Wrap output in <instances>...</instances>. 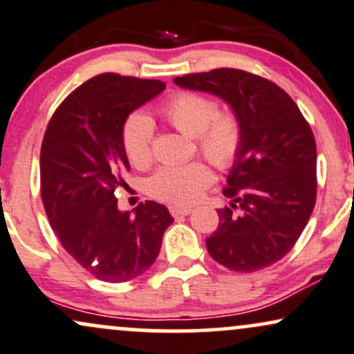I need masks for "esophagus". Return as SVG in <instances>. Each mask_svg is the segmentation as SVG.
I'll return each mask as SVG.
<instances>
[{"label":"esophagus","instance_id":"esophagus-1","mask_svg":"<svg viewBox=\"0 0 354 354\" xmlns=\"http://www.w3.org/2000/svg\"><path fill=\"white\" fill-rule=\"evenodd\" d=\"M192 207H176L172 205L170 207V214L174 215V217H178V215H189L192 214Z\"/></svg>","mask_w":354,"mask_h":354}]
</instances>
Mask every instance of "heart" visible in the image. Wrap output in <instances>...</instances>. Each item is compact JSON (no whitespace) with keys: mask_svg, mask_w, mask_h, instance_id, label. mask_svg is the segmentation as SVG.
I'll list each match as a JSON object with an SVG mask.
<instances>
[{"mask_svg":"<svg viewBox=\"0 0 354 354\" xmlns=\"http://www.w3.org/2000/svg\"><path fill=\"white\" fill-rule=\"evenodd\" d=\"M164 118L185 136L197 139L198 149L218 169H228L242 151V127L232 112H217L212 99L202 94L178 93L162 107ZM151 119L132 114L122 129V145L134 167H145L152 159ZM214 180L210 169L203 164L165 165L149 180V192L156 198L172 203H190Z\"/></svg>","mask_w":354,"mask_h":354,"instance_id":"obj_1","label":"heart"}]
</instances>
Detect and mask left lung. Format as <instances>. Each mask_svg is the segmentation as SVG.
<instances>
[{
	"instance_id": "8db88e82",
	"label": "left lung",
	"mask_w": 354,
	"mask_h": 354,
	"mask_svg": "<svg viewBox=\"0 0 354 354\" xmlns=\"http://www.w3.org/2000/svg\"><path fill=\"white\" fill-rule=\"evenodd\" d=\"M225 101L242 127L217 230L205 240L215 261L252 273L281 260L300 239L317 201V144L295 101L268 79L220 68L174 79ZM241 209L240 214L234 210Z\"/></svg>"
}]
</instances>
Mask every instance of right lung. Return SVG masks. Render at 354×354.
<instances>
[{
	"label": "right lung",
	"mask_w": 354,
	"mask_h": 354,
	"mask_svg": "<svg viewBox=\"0 0 354 354\" xmlns=\"http://www.w3.org/2000/svg\"><path fill=\"white\" fill-rule=\"evenodd\" d=\"M165 89L162 81L99 74L74 89L49 120L41 145V197L64 250L109 283L152 267L174 222L167 207L147 201L136 215L118 209L115 189L131 169L122 129L132 111Z\"/></svg>",
	"instance_id": "right-lung-1"
}]
</instances>
